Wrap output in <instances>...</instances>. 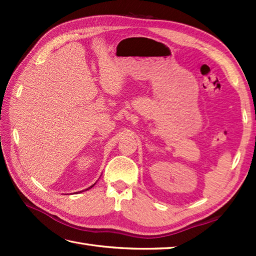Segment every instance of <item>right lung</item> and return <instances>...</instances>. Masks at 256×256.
<instances>
[{
    "label": "right lung",
    "instance_id": "right-lung-1",
    "mask_svg": "<svg viewBox=\"0 0 256 256\" xmlns=\"http://www.w3.org/2000/svg\"><path fill=\"white\" fill-rule=\"evenodd\" d=\"M94 184H96V182H94V184H92V186H90V187H89V188H86V189H84V190H88V189H90V188H92V187H94ZM84 190H81V192H84Z\"/></svg>",
    "mask_w": 256,
    "mask_h": 256
}]
</instances>
